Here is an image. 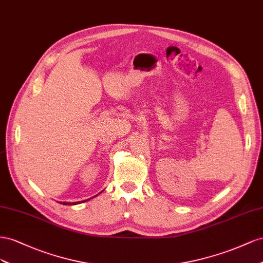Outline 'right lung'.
Instances as JSON below:
<instances>
[{"mask_svg": "<svg viewBox=\"0 0 263 263\" xmlns=\"http://www.w3.org/2000/svg\"><path fill=\"white\" fill-rule=\"evenodd\" d=\"M97 196V195H96ZM92 198V197H91ZM90 199V198H89ZM89 199H86V200H82V201H87V200H89ZM81 201V202H82ZM61 204H63V205H76V204H80V201H77V202H67V201H61Z\"/></svg>", "mask_w": 263, "mask_h": 263, "instance_id": "1", "label": "right lung"}]
</instances>
